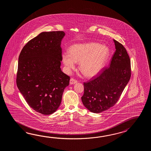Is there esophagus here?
<instances>
[{
    "label": "esophagus",
    "instance_id": "1",
    "mask_svg": "<svg viewBox=\"0 0 151 151\" xmlns=\"http://www.w3.org/2000/svg\"><path fill=\"white\" fill-rule=\"evenodd\" d=\"M78 83V81L76 79H75L74 78H71L70 80V83L72 85V84H74Z\"/></svg>",
    "mask_w": 151,
    "mask_h": 151
}]
</instances>
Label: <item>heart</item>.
Masks as SVG:
<instances>
[{"label": "heart", "mask_w": 151, "mask_h": 151, "mask_svg": "<svg viewBox=\"0 0 151 151\" xmlns=\"http://www.w3.org/2000/svg\"><path fill=\"white\" fill-rule=\"evenodd\" d=\"M109 48L96 43L76 44L72 46L70 53H64L63 60L68 71L74 69L76 63L85 76H96L103 69L109 57Z\"/></svg>", "instance_id": "obj_1"}]
</instances>
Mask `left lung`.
<instances>
[{"mask_svg":"<svg viewBox=\"0 0 151 151\" xmlns=\"http://www.w3.org/2000/svg\"><path fill=\"white\" fill-rule=\"evenodd\" d=\"M113 40L116 50L109 67L103 68L96 76L83 83L81 100L91 112H102L114 106L131 78V60L127 52L121 43Z\"/></svg>","mask_w":151,"mask_h":151,"instance_id":"obj_1","label":"left lung"}]
</instances>
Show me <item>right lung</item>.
Instances as JSON below:
<instances>
[{
  "label": "right lung",
  "instance_id": "obj_1",
  "mask_svg": "<svg viewBox=\"0 0 151 151\" xmlns=\"http://www.w3.org/2000/svg\"><path fill=\"white\" fill-rule=\"evenodd\" d=\"M63 31L42 32L20 53L17 85L32 109L44 115L56 111L70 77L61 70Z\"/></svg>",
  "mask_w": 151,
  "mask_h": 151
}]
</instances>
